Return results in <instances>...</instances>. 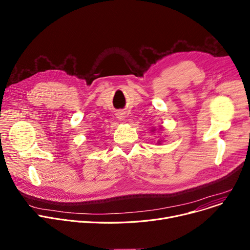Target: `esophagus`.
Here are the masks:
<instances>
[{"mask_svg":"<svg viewBox=\"0 0 250 250\" xmlns=\"http://www.w3.org/2000/svg\"><path fill=\"white\" fill-rule=\"evenodd\" d=\"M116 115H117V118H118V120H121V121H124L125 118V113H124V112H118Z\"/></svg>","mask_w":250,"mask_h":250,"instance_id":"1","label":"esophagus"}]
</instances>
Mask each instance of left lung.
<instances>
[{
  "label": "left lung",
  "instance_id": "8db88e82",
  "mask_svg": "<svg viewBox=\"0 0 250 250\" xmlns=\"http://www.w3.org/2000/svg\"><path fill=\"white\" fill-rule=\"evenodd\" d=\"M162 128H163V126H162V125H160L159 129L161 130ZM155 130H156V128H155V127H153V128L151 129V132H152V133H155ZM162 142H163V140H162V139H159L158 141H157V143H156V144H157V145H161V144H162Z\"/></svg>",
  "mask_w": 250,
  "mask_h": 250
}]
</instances>
